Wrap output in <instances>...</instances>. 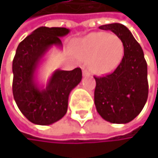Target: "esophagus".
<instances>
[{
  "label": "esophagus",
  "instance_id": "34e87169",
  "mask_svg": "<svg viewBox=\"0 0 158 158\" xmlns=\"http://www.w3.org/2000/svg\"><path fill=\"white\" fill-rule=\"evenodd\" d=\"M82 74H83V76H84V77L89 76V72L87 69H83V70H82Z\"/></svg>",
  "mask_w": 158,
  "mask_h": 158
}]
</instances>
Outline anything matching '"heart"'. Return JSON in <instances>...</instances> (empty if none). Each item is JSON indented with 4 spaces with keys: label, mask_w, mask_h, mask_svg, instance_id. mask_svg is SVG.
I'll return each instance as SVG.
<instances>
[{
    "label": "heart",
    "mask_w": 158,
    "mask_h": 158,
    "mask_svg": "<svg viewBox=\"0 0 158 158\" xmlns=\"http://www.w3.org/2000/svg\"><path fill=\"white\" fill-rule=\"evenodd\" d=\"M124 54L123 40L114 34L90 33L77 42L76 56L87 61L89 69L96 75L110 74L120 65Z\"/></svg>",
    "instance_id": "heart-1"
}]
</instances>
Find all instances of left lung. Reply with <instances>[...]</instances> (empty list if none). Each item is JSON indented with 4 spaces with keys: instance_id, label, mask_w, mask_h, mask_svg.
Listing matches in <instances>:
<instances>
[{
    "instance_id": "obj_1",
    "label": "left lung",
    "mask_w": 158,
    "mask_h": 158,
    "mask_svg": "<svg viewBox=\"0 0 158 158\" xmlns=\"http://www.w3.org/2000/svg\"><path fill=\"white\" fill-rule=\"evenodd\" d=\"M110 30L123 42L124 54L116 69L104 77H94L97 111L112 123H127L143 110L148 97L147 64L141 46L122 23L99 27Z\"/></svg>"
}]
</instances>
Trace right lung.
Masks as SVG:
<instances>
[{"label":"right lung","instance_id":"1","mask_svg":"<svg viewBox=\"0 0 158 158\" xmlns=\"http://www.w3.org/2000/svg\"><path fill=\"white\" fill-rule=\"evenodd\" d=\"M69 30L64 27L35 29L16 49L13 61V94L21 112L33 123L52 124L68 110L69 95L82 79L79 68L70 71L56 70L46 89H39L35 73L41 58L52 46L61 47L60 37Z\"/></svg>","mask_w":158,"mask_h":158}]
</instances>
